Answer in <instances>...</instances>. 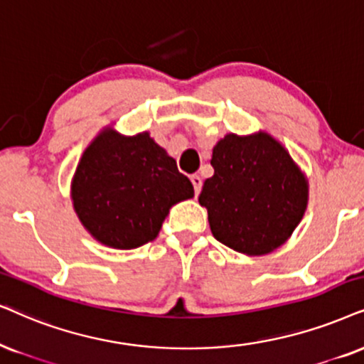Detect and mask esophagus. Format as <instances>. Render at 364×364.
Listing matches in <instances>:
<instances>
[{"instance_id": "esophagus-1", "label": "esophagus", "mask_w": 364, "mask_h": 364, "mask_svg": "<svg viewBox=\"0 0 364 364\" xmlns=\"http://www.w3.org/2000/svg\"><path fill=\"white\" fill-rule=\"evenodd\" d=\"M191 183L193 188H195V195H198L201 190V185H203V179H201L200 174H191Z\"/></svg>"}]
</instances>
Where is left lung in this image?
Masks as SVG:
<instances>
[{
    "label": "left lung",
    "instance_id": "1",
    "mask_svg": "<svg viewBox=\"0 0 364 364\" xmlns=\"http://www.w3.org/2000/svg\"><path fill=\"white\" fill-rule=\"evenodd\" d=\"M213 176L200 205L213 237L247 255H264L291 237L307 205V181L272 136L227 134L213 148Z\"/></svg>",
    "mask_w": 364,
    "mask_h": 364
}]
</instances>
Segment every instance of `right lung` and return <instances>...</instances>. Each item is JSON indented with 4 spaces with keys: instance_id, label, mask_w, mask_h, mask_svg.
<instances>
[{
    "instance_id": "1",
    "label": "right lung",
    "mask_w": 364,
    "mask_h": 364,
    "mask_svg": "<svg viewBox=\"0 0 364 364\" xmlns=\"http://www.w3.org/2000/svg\"><path fill=\"white\" fill-rule=\"evenodd\" d=\"M191 181L148 132L105 129L85 149L72 183L73 208L90 235L112 248L154 240L169 208L193 198Z\"/></svg>"
}]
</instances>
